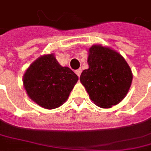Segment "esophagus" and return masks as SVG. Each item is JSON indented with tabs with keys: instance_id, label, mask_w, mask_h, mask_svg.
<instances>
[{
	"instance_id": "1",
	"label": "esophagus",
	"mask_w": 151,
	"mask_h": 151,
	"mask_svg": "<svg viewBox=\"0 0 151 151\" xmlns=\"http://www.w3.org/2000/svg\"><path fill=\"white\" fill-rule=\"evenodd\" d=\"M76 74L78 76H81V69H78L76 70Z\"/></svg>"
}]
</instances>
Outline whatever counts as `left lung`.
<instances>
[{
	"label": "left lung",
	"instance_id": "obj_1",
	"mask_svg": "<svg viewBox=\"0 0 151 151\" xmlns=\"http://www.w3.org/2000/svg\"><path fill=\"white\" fill-rule=\"evenodd\" d=\"M89 68L80 81L89 99L103 109L117 105L126 97L132 82V72L124 58L109 47L94 44L88 50Z\"/></svg>",
	"mask_w": 151,
	"mask_h": 151
}]
</instances>
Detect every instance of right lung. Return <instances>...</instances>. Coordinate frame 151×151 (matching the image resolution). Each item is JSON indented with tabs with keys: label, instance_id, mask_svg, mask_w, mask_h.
I'll list each match as a JSON object with an SVG mask.
<instances>
[{
	"label": "right lung",
	"instance_id": "1",
	"mask_svg": "<svg viewBox=\"0 0 151 151\" xmlns=\"http://www.w3.org/2000/svg\"><path fill=\"white\" fill-rule=\"evenodd\" d=\"M79 78L67 66L60 65L53 53L45 54L25 70L23 85L31 100L46 109L62 106Z\"/></svg>",
	"mask_w": 151,
	"mask_h": 151
}]
</instances>
